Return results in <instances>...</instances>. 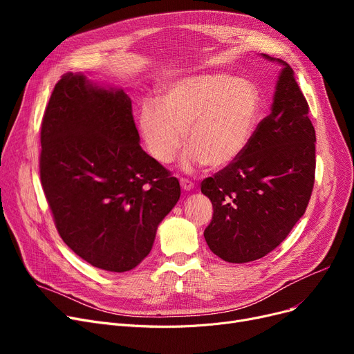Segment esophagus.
<instances>
[{
  "instance_id": "34e87169",
  "label": "esophagus",
  "mask_w": 354,
  "mask_h": 354,
  "mask_svg": "<svg viewBox=\"0 0 354 354\" xmlns=\"http://www.w3.org/2000/svg\"><path fill=\"white\" fill-rule=\"evenodd\" d=\"M180 187H182V189L183 191H187V192H189V191H192L194 189V183L191 182V180H188V179H180Z\"/></svg>"
}]
</instances>
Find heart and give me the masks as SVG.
<instances>
[{
    "mask_svg": "<svg viewBox=\"0 0 354 354\" xmlns=\"http://www.w3.org/2000/svg\"><path fill=\"white\" fill-rule=\"evenodd\" d=\"M259 115L257 88L227 74H196L162 87L159 104L146 100L138 116L139 132L156 162L175 159L189 145L180 165L192 172L207 165L222 169L243 153Z\"/></svg>",
    "mask_w": 354,
    "mask_h": 354,
    "instance_id": "obj_1",
    "label": "heart"
}]
</instances>
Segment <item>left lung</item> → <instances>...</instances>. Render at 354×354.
<instances>
[{
	"label": "left lung",
	"instance_id": "left-lung-1",
	"mask_svg": "<svg viewBox=\"0 0 354 354\" xmlns=\"http://www.w3.org/2000/svg\"><path fill=\"white\" fill-rule=\"evenodd\" d=\"M271 113L258 123L241 156L201 183L212 202L209 250L227 263L263 258L287 238L308 205L315 174V132L308 104L283 60Z\"/></svg>",
	"mask_w": 354,
	"mask_h": 354
}]
</instances>
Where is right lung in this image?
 Segmentation results:
<instances>
[{
	"label": "right lung",
	"mask_w": 354,
	"mask_h": 354,
	"mask_svg": "<svg viewBox=\"0 0 354 354\" xmlns=\"http://www.w3.org/2000/svg\"><path fill=\"white\" fill-rule=\"evenodd\" d=\"M122 88L66 73L41 123L40 178L66 245L100 270H133L180 196L169 171L139 145Z\"/></svg>",
	"instance_id": "right-lung-1"
}]
</instances>
